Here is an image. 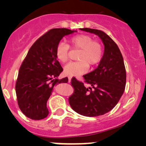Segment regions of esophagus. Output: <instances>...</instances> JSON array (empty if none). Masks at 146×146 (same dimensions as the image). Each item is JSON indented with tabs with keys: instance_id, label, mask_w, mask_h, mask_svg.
Here are the masks:
<instances>
[{
	"instance_id": "esophagus-1",
	"label": "esophagus",
	"mask_w": 146,
	"mask_h": 146,
	"mask_svg": "<svg viewBox=\"0 0 146 146\" xmlns=\"http://www.w3.org/2000/svg\"><path fill=\"white\" fill-rule=\"evenodd\" d=\"M68 82H70V80H71V79H72V76H68Z\"/></svg>"
}]
</instances>
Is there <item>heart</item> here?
Wrapping results in <instances>:
<instances>
[{
	"mask_svg": "<svg viewBox=\"0 0 146 146\" xmlns=\"http://www.w3.org/2000/svg\"><path fill=\"white\" fill-rule=\"evenodd\" d=\"M69 45L60 42L55 50L56 57L61 63L68 60L70 47L74 50H80L77 59L79 61L72 62L64 68V72L70 76H80L88 71L89 65L94 66L100 62L103 56V46L98 40H93L92 36L80 34L71 37Z\"/></svg>",
	"mask_w": 146,
	"mask_h": 146,
	"instance_id": "1",
	"label": "heart"
}]
</instances>
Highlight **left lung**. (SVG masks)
<instances>
[{
  "label": "left lung",
  "instance_id": "8db88e82",
  "mask_svg": "<svg viewBox=\"0 0 146 146\" xmlns=\"http://www.w3.org/2000/svg\"><path fill=\"white\" fill-rule=\"evenodd\" d=\"M81 30L98 36L104 44V52L98 66L83 76L84 82L75 78L71 80L74 93L68 102L79 114L98 116L113 109L122 96L126 82L125 68L118 46L106 33L88 28ZM84 83L91 87H86Z\"/></svg>",
  "mask_w": 146,
  "mask_h": 146
}]
</instances>
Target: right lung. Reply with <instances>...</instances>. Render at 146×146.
I'll use <instances>...</instances> for the list:
<instances>
[{
    "label": "right lung",
    "instance_id": "add662e5",
    "mask_svg": "<svg viewBox=\"0 0 146 146\" xmlns=\"http://www.w3.org/2000/svg\"><path fill=\"white\" fill-rule=\"evenodd\" d=\"M74 32L67 29L50 30L36 40L24 59L15 89L19 108L29 118L40 120L47 117L46 103L54 86L68 81L67 77L57 78L63 68L55 50L64 36Z\"/></svg>",
    "mask_w": 146,
    "mask_h": 146
}]
</instances>
